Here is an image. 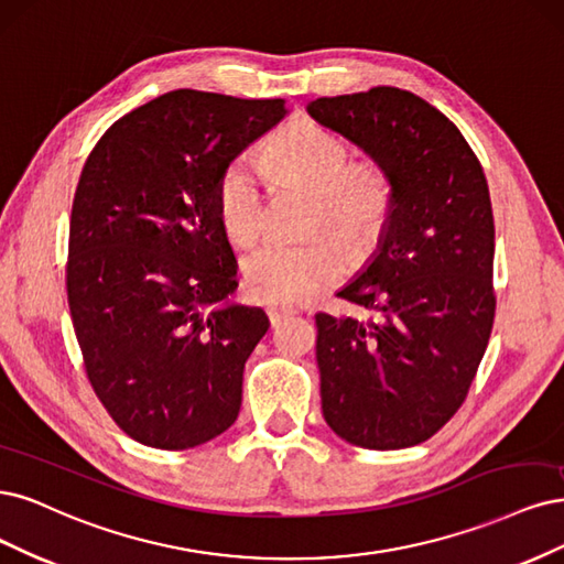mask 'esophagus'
<instances>
[{
  "label": "esophagus",
  "instance_id": "esophagus-1",
  "mask_svg": "<svg viewBox=\"0 0 564 564\" xmlns=\"http://www.w3.org/2000/svg\"><path fill=\"white\" fill-rule=\"evenodd\" d=\"M293 314H295V308H288V306H276V304L267 306V316H269L271 325H279L283 318L293 316Z\"/></svg>",
  "mask_w": 564,
  "mask_h": 564
}]
</instances>
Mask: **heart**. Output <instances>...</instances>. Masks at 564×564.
I'll return each mask as SVG.
<instances>
[{
	"mask_svg": "<svg viewBox=\"0 0 564 564\" xmlns=\"http://www.w3.org/2000/svg\"><path fill=\"white\" fill-rule=\"evenodd\" d=\"M264 169L318 192V225L325 223L351 243H370L391 210V183L377 163H354L351 150L333 131L300 121L271 140ZM217 217L234 243L248 246L264 227V189L248 159L227 163L215 189ZM347 269L330 236L306 243L267 241L243 260L248 293L267 304L293 306L337 283Z\"/></svg>",
	"mask_w": 564,
	"mask_h": 564,
	"instance_id": "obj_1",
	"label": "heart"
}]
</instances>
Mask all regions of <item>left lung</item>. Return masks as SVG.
Returning <instances> with one entry per match:
<instances>
[{
	"mask_svg": "<svg viewBox=\"0 0 564 564\" xmlns=\"http://www.w3.org/2000/svg\"><path fill=\"white\" fill-rule=\"evenodd\" d=\"M306 112L391 183L377 250L339 297L372 318L316 314L323 416L366 449L420 445L468 393L495 323V217L474 150L443 112L393 86Z\"/></svg>",
	"mask_w": 564,
	"mask_h": 564,
	"instance_id": "obj_1",
	"label": "left lung"
}]
</instances>
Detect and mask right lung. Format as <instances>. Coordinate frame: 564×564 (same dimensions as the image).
<instances>
[{
  "label": "right lung",
  "mask_w": 564,
  "mask_h": 564,
  "mask_svg": "<svg viewBox=\"0 0 564 564\" xmlns=\"http://www.w3.org/2000/svg\"><path fill=\"white\" fill-rule=\"evenodd\" d=\"M285 115L279 98L180 88L115 121L84 163L69 217L72 325L90 387L142 445L189 449L239 416L269 318L231 300L239 264L215 189Z\"/></svg>",
  "instance_id": "right-lung-1"
}]
</instances>
